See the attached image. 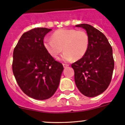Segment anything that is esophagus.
Returning a JSON list of instances; mask_svg holds the SVG:
<instances>
[{
	"label": "esophagus",
	"mask_w": 125,
	"mask_h": 125,
	"mask_svg": "<svg viewBox=\"0 0 125 125\" xmlns=\"http://www.w3.org/2000/svg\"><path fill=\"white\" fill-rule=\"evenodd\" d=\"M63 66L64 68H67L68 66H69V65H68V64L63 63Z\"/></svg>",
	"instance_id": "1"
}]
</instances>
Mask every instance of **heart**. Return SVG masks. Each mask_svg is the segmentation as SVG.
Returning <instances> with one entry per match:
<instances>
[{
    "label": "heart",
    "instance_id": "1",
    "mask_svg": "<svg viewBox=\"0 0 125 125\" xmlns=\"http://www.w3.org/2000/svg\"><path fill=\"white\" fill-rule=\"evenodd\" d=\"M43 46L51 56L57 59L62 52H65L62 59L65 62L79 60L88 51L89 37L86 32L75 29H59L52 34V39H45Z\"/></svg>",
    "mask_w": 125,
    "mask_h": 125
}]
</instances>
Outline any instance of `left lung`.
I'll return each mask as SVG.
<instances>
[{"label": "left lung", "mask_w": 125, "mask_h": 125, "mask_svg": "<svg viewBox=\"0 0 125 125\" xmlns=\"http://www.w3.org/2000/svg\"><path fill=\"white\" fill-rule=\"evenodd\" d=\"M75 26L86 30L89 46L86 54L71 65L74 80L82 94L93 97L103 93L111 81L114 68L113 49L106 36L93 26L83 23Z\"/></svg>", "instance_id": "left-lung-1"}]
</instances>
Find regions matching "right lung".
<instances>
[{"label":"right lung","mask_w":125,"mask_h":125,"mask_svg":"<svg viewBox=\"0 0 125 125\" xmlns=\"http://www.w3.org/2000/svg\"><path fill=\"white\" fill-rule=\"evenodd\" d=\"M51 29L37 28L24 32L13 51L12 72L28 96L46 100L56 91L63 66L49 54L43 46Z\"/></svg>","instance_id":"1"}]
</instances>
